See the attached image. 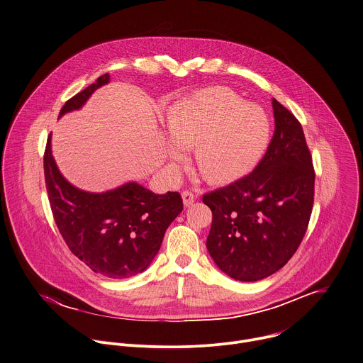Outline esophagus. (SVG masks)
I'll list each match as a JSON object with an SVG mask.
<instances>
[{
    "mask_svg": "<svg viewBox=\"0 0 363 363\" xmlns=\"http://www.w3.org/2000/svg\"><path fill=\"white\" fill-rule=\"evenodd\" d=\"M195 199H196V195L194 192H191V191H184L182 192V201H184V205L186 208L191 206L195 202Z\"/></svg>",
    "mask_w": 363,
    "mask_h": 363,
    "instance_id": "34e87169",
    "label": "esophagus"
}]
</instances>
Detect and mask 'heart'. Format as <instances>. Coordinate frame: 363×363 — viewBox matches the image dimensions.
Masks as SVG:
<instances>
[{"label":"heart","instance_id":"heart-1","mask_svg":"<svg viewBox=\"0 0 363 363\" xmlns=\"http://www.w3.org/2000/svg\"><path fill=\"white\" fill-rule=\"evenodd\" d=\"M172 140L192 148L201 175L213 184L235 181L250 172L264 155L272 121L257 104H247L225 87L198 90L168 110ZM171 160L181 158L177 145L169 147Z\"/></svg>","mask_w":363,"mask_h":363}]
</instances>
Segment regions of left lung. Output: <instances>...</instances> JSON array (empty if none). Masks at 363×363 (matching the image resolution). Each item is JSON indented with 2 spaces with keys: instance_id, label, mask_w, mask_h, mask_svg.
<instances>
[{
  "instance_id": "left-lung-1",
  "label": "left lung",
  "mask_w": 363,
  "mask_h": 363,
  "mask_svg": "<svg viewBox=\"0 0 363 363\" xmlns=\"http://www.w3.org/2000/svg\"><path fill=\"white\" fill-rule=\"evenodd\" d=\"M272 104L276 128L259 165L202 198L212 211L208 252L239 281L266 279L293 257L314 205L315 172L303 127L276 99Z\"/></svg>"
}]
</instances>
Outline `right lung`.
Listing matches in <instances>:
<instances>
[{"label": "right lung", "instance_id": "1", "mask_svg": "<svg viewBox=\"0 0 363 363\" xmlns=\"http://www.w3.org/2000/svg\"><path fill=\"white\" fill-rule=\"evenodd\" d=\"M110 82L101 74L60 108L79 110L91 93ZM48 137L43 171L48 198L56 226L70 252L89 269L108 279L143 273L158 253L165 230L182 212L178 192L157 195L137 182L93 194L67 182L56 167Z\"/></svg>", "mask_w": 363, "mask_h": 363}]
</instances>
